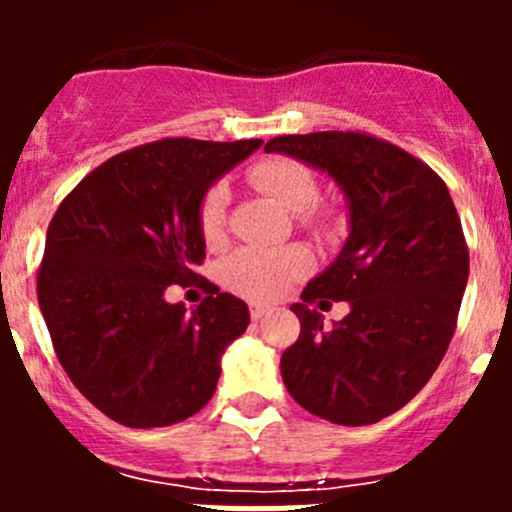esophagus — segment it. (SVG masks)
Segmentation results:
<instances>
[{
    "label": "esophagus",
    "instance_id": "obj_1",
    "mask_svg": "<svg viewBox=\"0 0 512 512\" xmlns=\"http://www.w3.org/2000/svg\"><path fill=\"white\" fill-rule=\"evenodd\" d=\"M248 312H251V320H261L266 315V312H269V307H266V305H256V302H253V305L248 307Z\"/></svg>",
    "mask_w": 512,
    "mask_h": 512
}]
</instances>
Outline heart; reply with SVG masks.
Masks as SVG:
<instances>
[{"label":"heart","instance_id":"heart-1","mask_svg":"<svg viewBox=\"0 0 512 512\" xmlns=\"http://www.w3.org/2000/svg\"><path fill=\"white\" fill-rule=\"evenodd\" d=\"M246 182L274 197L284 210L295 212L300 228L315 235L318 241H330L343 230L341 210L318 205V176L300 158H264L246 171ZM225 225H228V189L223 184H212L200 200V230L207 246H217L223 241ZM307 271H310V256L297 246L274 248V251L241 248L223 261L220 279L235 295L264 302L287 292Z\"/></svg>","mask_w":512,"mask_h":512}]
</instances>
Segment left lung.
Returning a JSON list of instances; mask_svg holds the SVG:
<instances>
[{
	"label": "left lung",
	"instance_id": "obj_1",
	"mask_svg": "<svg viewBox=\"0 0 512 512\" xmlns=\"http://www.w3.org/2000/svg\"><path fill=\"white\" fill-rule=\"evenodd\" d=\"M264 151L328 171L351 210L343 251L292 305L300 338L282 354L287 392L330 423H377L423 390L454 338L469 277L459 212L431 166L377 135H279ZM325 296L352 305L333 329L309 310Z\"/></svg>",
	"mask_w": 512,
	"mask_h": 512
}]
</instances>
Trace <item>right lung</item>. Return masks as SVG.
Listing matches in <instances>:
<instances>
[{
    "instance_id": "add662e5",
    "label": "right lung",
    "mask_w": 512,
    "mask_h": 512,
    "mask_svg": "<svg viewBox=\"0 0 512 512\" xmlns=\"http://www.w3.org/2000/svg\"><path fill=\"white\" fill-rule=\"evenodd\" d=\"M261 140L164 138L107 158L58 205L38 266L53 351L76 390L115 423H182L215 395L220 356L248 328V307L197 274L200 200ZM171 283H200L189 313Z\"/></svg>"
}]
</instances>
